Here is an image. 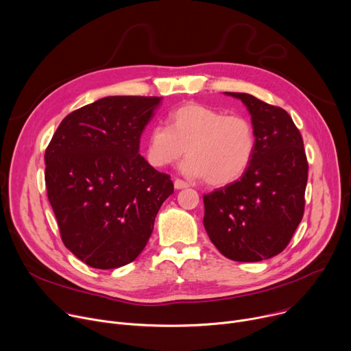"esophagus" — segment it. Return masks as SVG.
Instances as JSON below:
<instances>
[{
    "instance_id": "34e87169",
    "label": "esophagus",
    "mask_w": 351,
    "mask_h": 351,
    "mask_svg": "<svg viewBox=\"0 0 351 351\" xmlns=\"http://www.w3.org/2000/svg\"><path fill=\"white\" fill-rule=\"evenodd\" d=\"M174 186H176L177 189H182V188H188V186H189V184H188L186 181H184V180L176 178V181H174Z\"/></svg>"
}]
</instances>
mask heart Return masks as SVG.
<instances>
[{
	"instance_id": "b5f03b06",
	"label": "heart",
	"mask_w": 351,
	"mask_h": 351,
	"mask_svg": "<svg viewBox=\"0 0 351 351\" xmlns=\"http://www.w3.org/2000/svg\"><path fill=\"white\" fill-rule=\"evenodd\" d=\"M169 123V127L156 124L149 131L148 159L154 166L171 165L186 151L185 174L203 177L210 186H226L252 165L257 138L247 116L189 102L176 108Z\"/></svg>"
}]
</instances>
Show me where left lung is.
Masks as SVG:
<instances>
[{"mask_svg": "<svg viewBox=\"0 0 351 351\" xmlns=\"http://www.w3.org/2000/svg\"><path fill=\"white\" fill-rule=\"evenodd\" d=\"M227 94L247 106L257 145L241 180L203 195V226L226 257L260 261L281 253L303 219L308 162L285 109L250 94Z\"/></svg>", "mask_w": 351, "mask_h": 351, "instance_id": "8db88e82", "label": "left lung"}]
</instances>
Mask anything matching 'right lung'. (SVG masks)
<instances>
[{
	"instance_id": "right-lung-1",
	"label": "right lung",
	"mask_w": 351,
	"mask_h": 351,
	"mask_svg": "<svg viewBox=\"0 0 351 351\" xmlns=\"http://www.w3.org/2000/svg\"><path fill=\"white\" fill-rule=\"evenodd\" d=\"M158 97H106L69 113L45 149V186L62 242L87 265L134 261L149 241L170 176L139 155Z\"/></svg>"
}]
</instances>
